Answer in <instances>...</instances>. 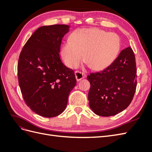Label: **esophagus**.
Wrapping results in <instances>:
<instances>
[{
	"mask_svg": "<svg viewBox=\"0 0 152 152\" xmlns=\"http://www.w3.org/2000/svg\"><path fill=\"white\" fill-rule=\"evenodd\" d=\"M75 78H76V80L77 81H80V80L84 79V78L86 77V75L84 74L83 73H81L80 72H77L76 71L75 72Z\"/></svg>",
	"mask_w": 152,
	"mask_h": 152,
	"instance_id": "obj_1",
	"label": "esophagus"
}]
</instances>
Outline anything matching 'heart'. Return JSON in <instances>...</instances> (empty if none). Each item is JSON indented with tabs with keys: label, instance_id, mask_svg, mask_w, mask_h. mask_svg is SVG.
Returning <instances> with one entry per match:
<instances>
[{
	"label": "heart",
	"instance_id": "obj_1",
	"mask_svg": "<svg viewBox=\"0 0 152 152\" xmlns=\"http://www.w3.org/2000/svg\"><path fill=\"white\" fill-rule=\"evenodd\" d=\"M121 40L113 32L99 28H80L71 34L61 49L65 65L76 68L83 61L94 70L102 71L115 61L121 50Z\"/></svg>",
	"mask_w": 152,
	"mask_h": 152
}]
</instances>
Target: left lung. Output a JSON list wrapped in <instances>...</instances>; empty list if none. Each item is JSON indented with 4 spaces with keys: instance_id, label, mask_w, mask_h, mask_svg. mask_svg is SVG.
Segmentation results:
<instances>
[{
    "instance_id": "obj_1",
    "label": "left lung",
    "mask_w": 152,
    "mask_h": 152,
    "mask_svg": "<svg viewBox=\"0 0 152 152\" xmlns=\"http://www.w3.org/2000/svg\"><path fill=\"white\" fill-rule=\"evenodd\" d=\"M136 66L132 49H123L115 61L101 72L87 77L91 87L89 107L96 115L113 116L131 103L136 87Z\"/></svg>"
}]
</instances>
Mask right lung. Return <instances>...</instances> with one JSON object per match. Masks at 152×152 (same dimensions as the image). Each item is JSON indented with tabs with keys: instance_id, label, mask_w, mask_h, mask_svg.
<instances>
[{
	"instance_id": "1",
	"label": "right lung",
	"mask_w": 152,
	"mask_h": 152,
	"mask_svg": "<svg viewBox=\"0 0 152 152\" xmlns=\"http://www.w3.org/2000/svg\"><path fill=\"white\" fill-rule=\"evenodd\" d=\"M69 31L66 25L41 26L20 55L18 76L23 97L32 111L42 117L63 112L77 84L74 72L64 65L59 54L62 39Z\"/></svg>"
}]
</instances>
